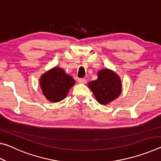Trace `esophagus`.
<instances>
[{"instance_id":"1","label":"esophagus","mask_w":161,"mask_h":161,"mask_svg":"<svg viewBox=\"0 0 161 161\" xmlns=\"http://www.w3.org/2000/svg\"><path fill=\"white\" fill-rule=\"evenodd\" d=\"M77 81L79 83H81V84H85L86 83V79H84V78H79L77 80Z\"/></svg>"}]
</instances>
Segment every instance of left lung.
<instances>
[{"label":"left lung","mask_w":161,"mask_h":161,"mask_svg":"<svg viewBox=\"0 0 161 161\" xmlns=\"http://www.w3.org/2000/svg\"><path fill=\"white\" fill-rule=\"evenodd\" d=\"M88 86L101 104H107L116 99L121 92V82L113 71L106 69L98 72V79L92 81Z\"/></svg>","instance_id":"left-lung-1"}]
</instances>
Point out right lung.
Here are the masks:
<instances>
[{
    "mask_svg": "<svg viewBox=\"0 0 161 161\" xmlns=\"http://www.w3.org/2000/svg\"><path fill=\"white\" fill-rule=\"evenodd\" d=\"M40 86L47 99L59 102L64 99L75 81L71 76L59 67H54L40 78Z\"/></svg>",
    "mask_w": 161,
    "mask_h": 161,
    "instance_id": "add662e5",
    "label": "right lung"
}]
</instances>
